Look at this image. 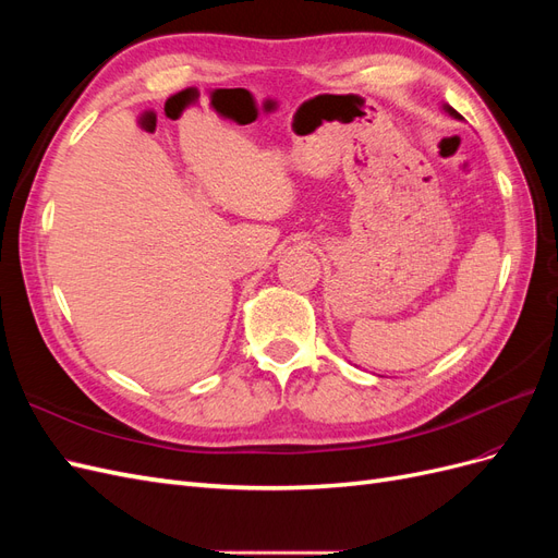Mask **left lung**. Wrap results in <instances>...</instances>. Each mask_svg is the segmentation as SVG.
<instances>
[{
	"mask_svg": "<svg viewBox=\"0 0 558 558\" xmlns=\"http://www.w3.org/2000/svg\"><path fill=\"white\" fill-rule=\"evenodd\" d=\"M445 111L449 113V116H453V118H463L459 111H456V109H451V107H445Z\"/></svg>",
	"mask_w": 558,
	"mask_h": 558,
	"instance_id": "obj_1",
	"label": "left lung"
}]
</instances>
